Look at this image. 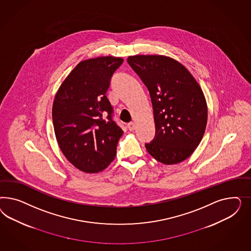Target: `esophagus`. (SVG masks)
Returning <instances> with one entry per match:
<instances>
[{
  "mask_svg": "<svg viewBox=\"0 0 251 251\" xmlns=\"http://www.w3.org/2000/svg\"><path fill=\"white\" fill-rule=\"evenodd\" d=\"M128 129L130 131H133L134 129H136V124L134 122H130V123L128 124Z\"/></svg>",
  "mask_w": 251,
  "mask_h": 251,
  "instance_id": "obj_1",
  "label": "esophagus"
}]
</instances>
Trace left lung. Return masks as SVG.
I'll use <instances>...</instances> for the list:
<instances>
[{
  "instance_id": "obj_1",
  "label": "left lung",
  "mask_w": 251,
  "mask_h": 251,
  "mask_svg": "<svg viewBox=\"0 0 251 251\" xmlns=\"http://www.w3.org/2000/svg\"><path fill=\"white\" fill-rule=\"evenodd\" d=\"M127 61L150 93L155 136L145 144L160 163L174 165L190 157L200 145L208 108L200 84L180 62L164 55H134Z\"/></svg>"
}]
</instances>
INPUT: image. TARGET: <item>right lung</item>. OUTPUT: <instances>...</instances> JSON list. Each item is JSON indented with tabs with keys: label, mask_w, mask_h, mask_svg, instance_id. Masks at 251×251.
I'll list each match as a JSON object with an SVG mask.
<instances>
[{
	"label": "right lung",
	"mask_w": 251,
	"mask_h": 251,
	"mask_svg": "<svg viewBox=\"0 0 251 251\" xmlns=\"http://www.w3.org/2000/svg\"><path fill=\"white\" fill-rule=\"evenodd\" d=\"M122 62L113 56L79 62L54 99L52 122L59 147L74 167L85 173L108 167L123 134L112 120L106 96L111 76Z\"/></svg>",
	"instance_id": "add662e5"
}]
</instances>
